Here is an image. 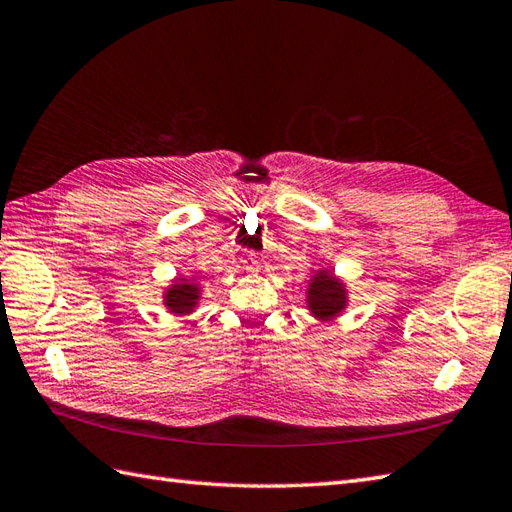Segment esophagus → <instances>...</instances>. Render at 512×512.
Wrapping results in <instances>:
<instances>
[{
    "instance_id": "34e87169",
    "label": "esophagus",
    "mask_w": 512,
    "mask_h": 512,
    "mask_svg": "<svg viewBox=\"0 0 512 512\" xmlns=\"http://www.w3.org/2000/svg\"><path fill=\"white\" fill-rule=\"evenodd\" d=\"M242 264L246 270H259L262 268V257H259L257 253H246L242 257Z\"/></svg>"
}]
</instances>
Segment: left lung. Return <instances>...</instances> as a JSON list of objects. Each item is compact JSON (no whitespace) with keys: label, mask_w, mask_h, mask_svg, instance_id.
Here are the masks:
<instances>
[{"label":"left lung","mask_w":512,"mask_h":512,"mask_svg":"<svg viewBox=\"0 0 512 512\" xmlns=\"http://www.w3.org/2000/svg\"><path fill=\"white\" fill-rule=\"evenodd\" d=\"M345 303V286L339 279L332 277L328 270H321V273L312 277L308 288V308L314 317L328 321L343 312Z\"/></svg>","instance_id":"8db88e82"}]
</instances>
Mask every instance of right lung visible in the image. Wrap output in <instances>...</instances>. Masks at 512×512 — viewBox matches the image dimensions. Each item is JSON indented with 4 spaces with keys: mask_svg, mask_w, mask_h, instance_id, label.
I'll return each mask as SVG.
<instances>
[{
    "mask_svg": "<svg viewBox=\"0 0 512 512\" xmlns=\"http://www.w3.org/2000/svg\"><path fill=\"white\" fill-rule=\"evenodd\" d=\"M198 299H200V286L187 279L176 281V284L165 292V306L176 314L193 312Z\"/></svg>",
    "mask_w": 512,
    "mask_h": 512,
    "instance_id": "right-lung-1",
    "label": "right lung"
}]
</instances>
